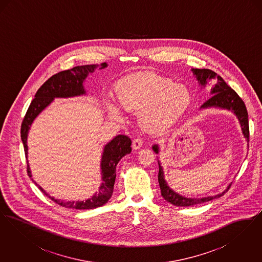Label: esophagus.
Listing matches in <instances>:
<instances>
[{"instance_id": "esophagus-1", "label": "esophagus", "mask_w": 262, "mask_h": 262, "mask_svg": "<svg viewBox=\"0 0 262 262\" xmlns=\"http://www.w3.org/2000/svg\"><path fill=\"white\" fill-rule=\"evenodd\" d=\"M143 144V140L140 137H137L133 140V148L135 150L139 149Z\"/></svg>"}]
</instances>
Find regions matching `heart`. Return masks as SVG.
<instances>
[{"instance_id": "1", "label": "heart", "mask_w": 262, "mask_h": 262, "mask_svg": "<svg viewBox=\"0 0 262 262\" xmlns=\"http://www.w3.org/2000/svg\"><path fill=\"white\" fill-rule=\"evenodd\" d=\"M115 96L119 105L128 111L139 112L141 126L158 133L173 125L189 105L190 93L185 85L176 84L168 77L152 72L127 75L118 81ZM115 117L116 107L109 105Z\"/></svg>"}]
</instances>
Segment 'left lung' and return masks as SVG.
<instances>
[{
	"label": "left lung",
	"mask_w": 262,
	"mask_h": 262,
	"mask_svg": "<svg viewBox=\"0 0 262 262\" xmlns=\"http://www.w3.org/2000/svg\"><path fill=\"white\" fill-rule=\"evenodd\" d=\"M193 74L196 76L199 82L201 85H205L208 82H214L215 86L212 89L211 93L214 94L212 95L211 98L207 100L201 108H207V107H220L223 109H228L235 113L238 118V121L242 125L243 134L247 138V140L249 141V115L247 111V107L244 103V101L237 94V92L230 88L224 79L217 75L215 72L208 69H193L192 70ZM154 152L158 153V145H154L152 147ZM159 164V173H158V182L159 186L161 189V194H162L164 200H167L168 202L172 203L174 206H192V205H198L200 203H204L207 201H210L215 199H219L222 195H224L225 192L230 188L228 187L226 191L219 193L215 196H207V198H202V199H187L185 196H182L178 193L173 191L170 187L167 186V183L164 180V173H163L162 167ZM231 186V185H230Z\"/></svg>",
	"instance_id": "8db88e82"
}]
</instances>
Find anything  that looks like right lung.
<instances>
[{
    "instance_id": "1",
    "label": "right lung",
    "mask_w": 262,
    "mask_h": 262,
    "mask_svg": "<svg viewBox=\"0 0 262 262\" xmlns=\"http://www.w3.org/2000/svg\"><path fill=\"white\" fill-rule=\"evenodd\" d=\"M98 66V64H97ZM96 64H85V66H77L71 70L62 71L56 75H52L49 79H47L40 88L38 89L35 98L30 103L24 121L20 127V137L25 147V158H27V134L32 124L33 120L37 117L39 113L43 111L54 98L56 97H72L84 94L85 91L82 86L83 80L86 78L88 73H92ZM102 68H106L107 63L103 62ZM132 141L128 137L124 135L117 136L109 142L105 148L102 155L101 160V169H102V185L99 188L98 193H95L91 199L85 201H61L51 198L50 195L43 190V188L38 186L39 189L49 196L51 200L55 201L57 204L66 208L72 209H93L104 205L110 198L112 196L114 190V184L116 179V167L119 161L128 153H130ZM28 162V161H27ZM27 174L31 177L29 170V166L27 164Z\"/></svg>"
}]
</instances>
